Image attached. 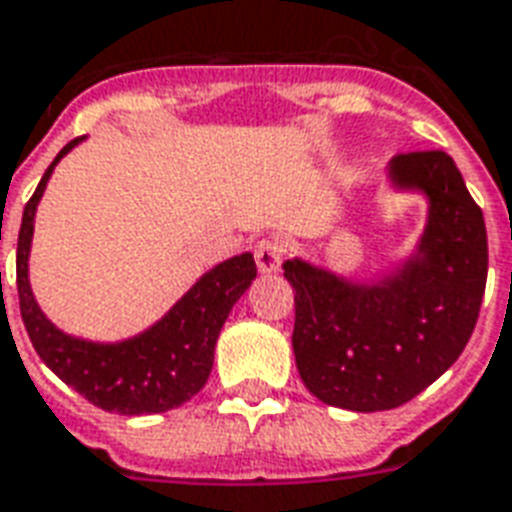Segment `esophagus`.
<instances>
[{
  "label": "esophagus",
  "instance_id": "esophagus-1",
  "mask_svg": "<svg viewBox=\"0 0 512 512\" xmlns=\"http://www.w3.org/2000/svg\"><path fill=\"white\" fill-rule=\"evenodd\" d=\"M255 260L257 268L263 274H274L282 268V260H285V246L274 241V238H263L255 244Z\"/></svg>",
  "mask_w": 512,
  "mask_h": 512
}]
</instances>
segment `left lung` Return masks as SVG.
Wrapping results in <instances>:
<instances>
[{
	"label": "left lung",
	"instance_id": "obj_1",
	"mask_svg": "<svg viewBox=\"0 0 512 512\" xmlns=\"http://www.w3.org/2000/svg\"><path fill=\"white\" fill-rule=\"evenodd\" d=\"M388 176L429 198L418 252L404 266L374 285L301 257L282 266L295 290L298 374L317 399L352 412L401 407L448 372L486 293V222L456 162L437 149L407 151Z\"/></svg>",
	"mask_w": 512,
	"mask_h": 512
}]
</instances>
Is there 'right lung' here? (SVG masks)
Returning a JSON list of instances; mask_svg holds the SVG:
<instances>
[{
    "mask_svg": "<svg viewBox=\"0 0 512 512\" xmlns=\"http://www.w3.org/2000/svg\"><path fill=\"white\" fill-rule=\"evenodd\" d=\"M83 138L70 140L48 165L29 198L18 230L15 282L26 333L51 372L89 399L94 407L119 415H151L181 407L206 385L214 347L227 314L257 276L255 257L244 252L219 263L181 295L162 320L124 342L102 344L59 331L37 306L29 287V249L34 214L56 162Z\"/></svg>",
    "mask_w": 512,
    "mask_h": 512,
    "instance_id": "add662e5",
    "label": "right lung"
}]
</instances>
